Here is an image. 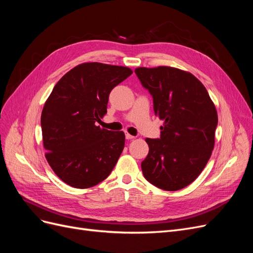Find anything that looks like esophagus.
<instances>
[{
  "instance_id": "esophagus-1",
  "label": "esophagus",
  "mask_w": 253,
  "mask_h": 253,
  "mask_svg": "<svg viewBox=\"0 0 253 253\" xmlns=\"http://www.w3.org/2000/svg\"><path fill=\"white\" fill-rule=\"evenodd\" d=\"M126 138L127 139V140H131V139H134L135 137L133 136V135H131V134H128V133H126Z\"/></svg>"
}]
</instances>
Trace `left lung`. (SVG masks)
<instances>
[{
    "label": "left lung",
    "instance_id": "left-lung-1",
    "mask_svg": "<svg viewBox=\"0 0 253 253\" xmlns=\"http://www.w3.org/2000/svg\"><path fill=\"white\" fill-rule=\"evenodd\" d=\"M137 77L153 97L164 120L158 139L147 138L149 154L141 163L152 185L177 191L193 182L211 156L217 112L204 84L191 73L171 66L137 67Z\"/></svg>",
    "mask_w": 253,
    "mask_h": 253
}]
</instances>
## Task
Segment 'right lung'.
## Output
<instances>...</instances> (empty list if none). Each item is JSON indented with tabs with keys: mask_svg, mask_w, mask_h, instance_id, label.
<instances>
[{
	"mask_svg": "<svg viewBox=\"0 0 253 253\" xmlns=\"http://www.w3.org/2000/svg\"><path fill=\"white\" fill-rule=\"evenodd\" d=\"M133 71L86 62L67 72L53 87L41 115L45 157L68 186L86 189L111 174L126 135L96 126L106 114L111 90Z\"/></svg>",
	"mask_w": 253,
	"mask_h": 253,
	"instance_id": "obj_1",
	"label": "right lung"
}]
</instances>
